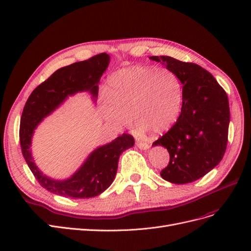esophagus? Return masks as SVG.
I'll return each instance as SVG.
<instances>
[{
	"label": "esophagus",
	"mask_w": 251,
	"mask_h": 251,
	"mask_svg": "<svg viewBox=\"0 0 251 251\" xmlns=\"http://www.w3.org/2000/svg\"><path fill=\"white\" fill-rule=\"evenodd\" d=\"M136 146H137L138 149L143 150V151H147V150L150 149V146L146 142H137V143H136Z\"/></svg>",
	"instance_id": "obj_1"
}]
</instances>
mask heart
<instances>
[{
    "label": "heart",
    "instance_id": "heart-1",
    "mask_svg": "<svg viewBox=\"0 0 251 251\" xmlns=\"http://www.w3.org/2000/svg\"><path fill=\"white\" fill-rule=\"evenodd\" d=\"M182 90L175 73L166 68L132 66L108 78V93L100 96L101 115L118 130L130 126L138 132L162 134L176 123L181 110Z\"/></svg>",
    "mask_w": 251,
    "mask_h": 251
}]
</instances>
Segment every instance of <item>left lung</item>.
Here are the masks:
<instances>
[{
  "mask_svg": "<svg viewBox=\"0 0 251 251\" xmlns=\"http://www.w3.org/2000/svg\"><path fill=\"white\" fill-rule=\"evenodd\" d=\"M161 63L182 83V108L171 130L153 143L169 151L170 162L161 177L186 184L209 173L224 156L230 121L225 91L202 67L171 56H151Z\"/></svg>",
  "mask_w": 251,
  "mask_h": 251,
  "instance_id": "left-lung-1",
  "label": "left lung"
}]
</instances>
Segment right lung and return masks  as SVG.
<instances>
[{"label": "right lung", "mask_w": 251, "mask_h": 251, "mask_svg": "<svg viewBox=\"0 0 251 251\" xmlns=\"http://www.w3.org/2000/svg\"><path fill=\"white\" fill-rule=\"evenodd\" d=\"M109 64L110 55L100 53L87 60L60 68L35 88L26 101L20 126L22 153L39 183L50 193L71 199L92 198L100 195L115 179L120 155L135 144L133 136L123 134L91 151L79 169L64 180L48 177L34 163L30 148L37 126L76 93H89L95 103L98 82Z\"/></svg>", "instance_id": "add662e5"}]
</instances>
